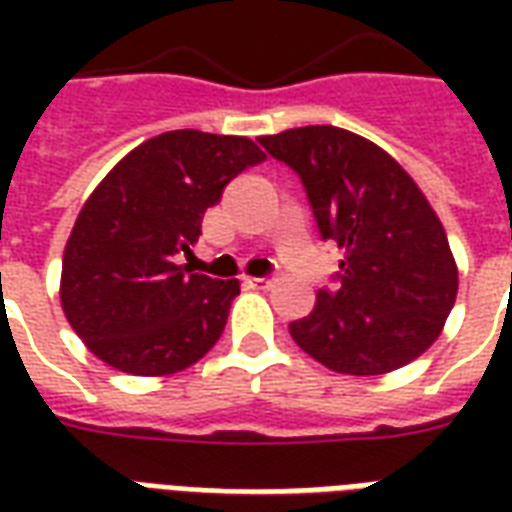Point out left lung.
Wrapping results in <instances>:
<instances>
[{"label": "left lung", "mask_w": 512, "mask_h": 512, "mask_svg": "<svg viewBox=\"0 0 512 512\" xmlns=\"http://www.w3.org/2000/svg\"><path fill=\"white\" fill-rule=\"evenodd\" d=\"M260 164L244 136L167 131L90 194L62 255V312L90 354L131 376H172L211 351L241 293L238 268L194 255L202 213Z\"/></svg>", "instance_id": "8db88e82"}]
</instances>
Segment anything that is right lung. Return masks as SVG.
<instances>
[{
	"instance_id": "obj_1",
	"label": "right lung",
	"mask_w": 512,
	"mask_h": 512,
	"mask_svg": "<svg viewBox=\"0 0 512 512\" xmlns=\"http://www.w3.org/2000/svg\"><path fill=\"white\" fill-rule=\"evenodd\" d=\"M263 145L301 178L321 238L343 249L310 315L290 323L296 345L345 376L392 373L425 354L455 304L458 268L417 183L345 128H290Z\"/></svg>"
}]
</instances>
